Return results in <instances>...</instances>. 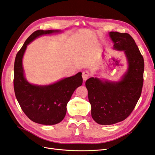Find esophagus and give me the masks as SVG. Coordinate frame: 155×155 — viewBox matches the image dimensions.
Listing matches in <instances>:
<instances>
[{"instance_id": "1", "label": "esophagus", "mask_w": 155, "mask_h": 155, "mask_svg": "<svg viewBox=\"0 0 155 155\" xmlns=\"http://www.w3.org/2000/svg\"><path fill=\"white\" fill-rule=\"evenodd\" d=\"M82 76L83 80L85 81H86L87 79L89 78V77H90V73L88 72V71H84V72L82 73Z\"/></svg>"}]
</instances>
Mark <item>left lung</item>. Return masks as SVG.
<instances>
[{
	"mask_svg": "<svg viewBox=\"0 0 155 155\" xmlns=\"http://www.w3.org/2000/svg\"><path fill=\"white\" fill-rule=\"evenodd\" d=\"M113 48L123 51L128 69L119 82L91 77L86 81L91 114L97 124L121 122L132 113L140 99L143 84L144 60L134 38L128 33H109Z\"/></svg>",
	"mask_w": 155,
	"mask_h": 155,
	"instance_id": "left-lung-1",
	"label": "left lung"
}]
</instances>
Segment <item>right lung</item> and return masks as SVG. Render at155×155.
Returning <instances> with one entry per match:
<instances>
[{"label":"right lung","instance_id":"right-lung-1","mask_svg":"<svg viewBox=\"0 0 155 155\" xmlns=\"http://www.w3.org/2000/svg\"><path fill=\"white\" fill-rule=\"evenodd\" d=\"M58 32L60 31H35L17 53L14 62V88L19 104L30 120L44 125L56 124L64 118L67 103L74 90L82 84L81 72L48 86L31 84L24 77L22 59L27 46L42 35Z\"/></svg>","mask_w":155,"mask_h":155}]
</instances>
